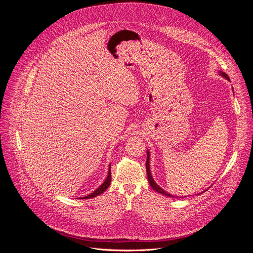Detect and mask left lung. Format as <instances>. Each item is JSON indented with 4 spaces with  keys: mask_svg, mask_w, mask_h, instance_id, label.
<instances>
[{
    "mask_svg": "<svg viewBox=\"0 0 253 253\" xmlns=\"http://www.w3.org/2000/svg\"><path fill=\"white\" fill-rule=\"evenodd\" d=\"M218 74L220 75V76H222L223 78H225L226 80H229L230 81V79H229V77H228V75L225 73V72H223V71H220V70H218ZM146 171H147V177H148V181H149V184H150V186L152 187V189L154 190V191H156L157 193H160V194H162V195H164V196H167V197H169V198H175L173 195H171V194H169V193H167L165 190H163L156 182H155V180L153 179V177H152V174H151V170H150V152H149V150H147V161H146ZM207 191V190H206ZM206 191H204V192H206ZM203 192V193H204ZM202 194V193H201ZM198 195H200V194H198ZM180 198H183V197H180Z\"/></svg>",
    "mask_w": 253,
    "mask_h": 253,
    "instance_id": "left-lung-1",
    "label": "left lung"
}]
</instances>
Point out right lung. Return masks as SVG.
<instances>
[{"instance_id":"obj_1","label":"right lung","mask_w":253,"mask_h":253,"mask_svg":"<svg viewBox=\"0 0 253 253\" xmlns=\"http://www.w3.org/2000/svg\"><path fill=\"white\" fill-rule=\"evenodd\" d=\"M111 165H109V170H108V175H107V178L105 179V181L103 182V184L97 189V190H95L93 193H91L90 195H88V196H85V197H80V198H77V199H79V200H86V199H92V198H94V197H97V196H99L100 194H102L103 192H105L106 190H107V188L110 186V183H111V169H110V167Z\"/></svg>"}]
</instances>
